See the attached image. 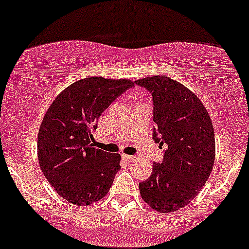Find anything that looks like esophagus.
<instances>
[{
	"mask_svg": "<svg viewBox=\"0 0 249 249\" xmlns=\"http://www.w3.org/2000/svg\"><path fill=\"white\" fill-rule=\"evenodd\" d=\"M122 158H124V160H127V161H133L134 159H135L134 156H130V155H124H124H122Z\"/></svg>",
	"mask_w": 249,
	"mask_h": 249,
	"instance_id": "esophagus-1",
	"label": "esophagus"
}]
</instances>
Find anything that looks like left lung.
<instances>
[{
  "instance_id": "left-lung-1",
  "label": "left lung",
  "mask_w": 249,
  "mask_h": 249,
  "mask_svg": "<svg viewBox=\"0 0 249 249\" xmlns=\"http://www.w3.org/2000/svg\"><path fill=\"white\" fill-rule=\"evenodd\" d=\"M135 83L151 93L153 140L166 146L149 179L140 182L141 196L158 213H172L190 203L211 174L213 122L203 104L179 82L152 76Z\"/></svg>"
}]
</instances>
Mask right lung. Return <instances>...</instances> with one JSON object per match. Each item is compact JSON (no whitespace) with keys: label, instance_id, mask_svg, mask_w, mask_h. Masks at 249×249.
I'll use <instances>...</instances> for the list:
<instances>
[{"label":"right lung","instance_id":"right-lung-1","mask_svg":"<svg viewBox=\"0 0 249 249\" xmlns=\"http://www.w3.org/2000/svg\"><path fill=\"white\" fill-rule=\"evenodd\" d=\"M133 87L129 79H81L61 92L46 112L38 134L40 168L70 203L85 207L108 193L121 157L93 148L92 131L101 113Z\"/></svg>","mask_w":249,"mask_h":249}]
</instances>
